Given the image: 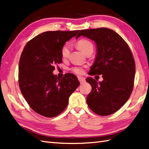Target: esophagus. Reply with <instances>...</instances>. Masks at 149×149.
I'll use <instances>...</instances> for the list:
<instances>
[{"label":"esophagus","instance_id":"obj_1","mask_svg":"<svg viewBox=\"0 0 149 149\" xmlns=\"http://www.w3.org/2000/svg\"><path fill=\"white\" fill-rule=\"evenodd\" d=\"M78 79L79 80V81L81 83H83L85 81V78L84 77H82V76H78Z\"/></svg>","mask_w":149,"mask_h":149}]
</instances>
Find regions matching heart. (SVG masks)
Listing matches in <instances>:
<instances>
[{"mask_svg":"<svg viewBox=\"0 0 149 149\" xmlns=\"http://www.w3.org/2000/svg\"><path fill=\"white\" fill-rule=\"evenodd\" d=\"M77 45L79 49L81 50L84 53L88 50L89 49L93 48V43L89 41V40L86 39H81L77 43ZM70 45L69 43H66L61 48V56L63 59H65V58H68V56H69L70 54ZM71 70L73 72H74L75 73L77 74H83L84 73V70L82 67L81 66H74L73 68H72Z\"/></svg>","mask_w":149,"mask_h":149,"instance_id":"1","label":"heart"}]
</instances>
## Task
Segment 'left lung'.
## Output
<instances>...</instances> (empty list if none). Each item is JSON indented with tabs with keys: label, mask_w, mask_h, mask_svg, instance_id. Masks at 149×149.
I'll list each match as a JSON object with an SVG mask.
<instances>
[{
	"label": "left lung",
	"mask_w": 149,
	"mask_h": 149,
	"mask_svg": "<svg viewBox=\"0 0 149 149\" xmlns=\"http://www.w3.org/2000/svg\"><path fill=\"white\" fill-rule=\"evenodd\" d=\"M80 36L96 44V56L89 74H102L103 78L101 82L91 77L86 79L92 87L86 99L88 105L98 115L113 114L127 102L132 91L136 73L132 53L124 39L112 30H81L76 38Z\"/></svg>",
	"instance_id": "left-lung-1"
}]
</instances>
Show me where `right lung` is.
Here are the masks:
<instances>
[{"label":"right lung","instance_id":"right-lung-1","mask_svg":"<svg viewBox=\"0 0 149 149\" xmlns=\"http://www.w3.org/2000/svg\"><path fill=\"white\" fill-rule=\"evenodd\" d=\"M79 31H45L30 40L22 53L19 87L29 105L40 115L53 118L61 113L79 85L73 74L62 78L53 74L55 66L62 63L63 46Z\"/></svg>","mask_w":149,"mask_h":149}]
</instances>
